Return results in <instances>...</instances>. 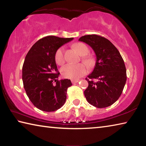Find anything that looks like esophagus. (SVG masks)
I'll return each instance as SVG.
<instances>
[{"label": "esophagus", "mask_w": 146, "mask_h": 146, "mask_svg": "<svg viewBox=\"0 0 146 146\" xmlns=\"http://www.w3.org/2000/svg\"><path fill=\"white\" fill-rule=\"evenodd\" d=\"M78 82V80H71V82L72 84H76Z\"/></svg>", "instance_id": "34e87169"}]
</instances>
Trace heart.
<instances>
[{"mask_svg": "<svg viewBox=\"0 0 146 146\" xmlns=\"http://www.w3.org/2000/svg\"><path fill=\"white\" fill-rule=\"evenodd\" d=\"M74 48L80 55L84 56L82 57L84 62L88 65H91L93 62L92 58L90 56H84L88 55L90 51L88 47L83 43H76L74 45ZM55 59L56 64L58 65H62L65 62L64 47H60L56 50L55 55ZM87 68L83 64H68L62 68L61 74L64 77L75 80L84 75L87 73Z\"/></svg>", "mask_w": 146, "mask_h": 146, "instance_id": "obj_1", "label": "heart"}]
</instances>
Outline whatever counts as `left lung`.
I'll return each instance as SVG.
<instances>
[{"instance_id": "obj_1", "label": "left lung", "mask_w": 146, "mask_h": 146, "mask_svg": "<svg viewBox=\"0 0 146 146\" xmlns=\"http://www.w3.org/2000/svg\"><path fill=\"white\" fill-rule=\"evenodd\" d=\"M78 40L91 46L97 56L93 72L86 78L88 82L84 91L86 100L96 108L108 107L119 98L126 82L124 62L117 48L103 36L88 35Z\"/></svg>"}]
</instances>
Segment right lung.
<instances>
[{
	"label": "right lung",
	"instance_id": "add662e5",
	"mask_svg": "<svg viewBox=\"0 0 146 146\" xmlns=\"http://www.w3.org/2000/svg\"><path fill=\"white\" fill-rule=\"evenodd\" d=\"M73 39L45 36L35 43L26 56L23 66L24 90L33 104L43 111H55L66 102L68 88L72 84L69 79L58 80L60 73L55 55L60 47Z\"/></svg>",
	"mask_w": 146,
	"mask_h": 146
}]
</instances>
